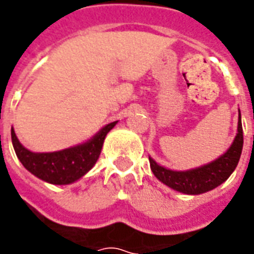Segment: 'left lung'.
I'll list each match as a JSON object with an SVG mask.
<instances>
[{"label":"left lung","mask_w":254,"mask_h":254,"mask_svg":"<svg viewBox=\"0 0 254 254\" xmlns=\"http://www.w3.org/2000/svg\"><path fill=\"white\" fill-rule=\"evenodd\" d=\"M244 147V132L241 122V111L238 114V133L227 152L208 165L187 171H174L159 166L152 158H149V166L154 176L171 189L185 194H201L212 190L223 184L238 165Z\"/></svg>","instance_id":"8db88e82"}]
</instances>
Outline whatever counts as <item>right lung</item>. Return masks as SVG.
<instances>
[{
  "instance_id": "1",
  "label": "right lung",
  "mask_w": 254,
  "mask_h": 254,
  "mask_svg": "<svg viewBox=\"0 0 254 254\" xmlns=\"http://www.w3.org/2000/svg\"><path fill=\"white\" fill-rule=\"evenodd\" d=\"M116 124L117 121L102 127L87 143L56 152H32L21 145L13 127L10 134L14 152L21 165L31 174L53 185H67L80 180L94 167L99 158L106 134L116 127Z\"/></svg>"
}]
</instances>
